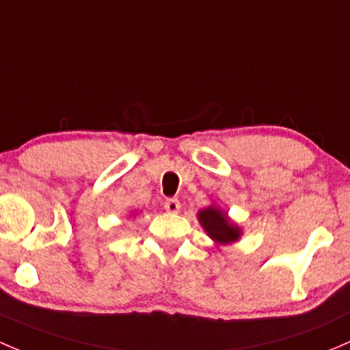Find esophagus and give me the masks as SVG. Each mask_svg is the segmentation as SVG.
<instances>
[{
	"instance_id": "esophagus-1",
	"label": "esophagus",
	"mask_w": 350,
	"mask_h": 350,
	"mask_svg": "<svg viewBox=\"0 0 350 350\" xmlns=\"http://www.w3.org/2000/svg\"><path fill=\"white\" fill-rule=\"evenodd\" d=\"M163 207L168 214H176V212H180V200L178 199H167L165 200Z\"/></svg>"
}]
</instances>
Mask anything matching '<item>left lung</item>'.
<instances>
[{"mask_svg": "<svg viewBox=\"0 0 350 350\" xmlns=\"http://www.w3.org/2000/svg\"><path fill=\"white\" fill-rule=\"evenodd\" d=\"M199 221L202 228L207 230L208 236L214 241L222 244L232 243V241H237L241 230L237 226L230 224L229 219L226 217L224 212H221L215 207L204 208V211L199 212Z\"/></svg>", "mask_w": 350, "mask_h": 350, "instance_id": "left-lung-1", "label": "left lung"}]
</instances>
